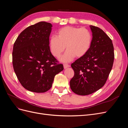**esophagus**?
I'll return each mask as SVG.
<instances>
[{"instance_id":"esophagus-1","label":"esophagus","mask_w":128,"mask_h":128,"mask_svg":"<svg viewBox=\"0 0 128 128\" xmlns=\"http://www.w3.org/2000/svg\"><path fill=\"white\" fill-rule=\"evenodd\" d=\"M69 67H70V66L69 64H64V69H66Z\"/></svg>"}]
</instances>
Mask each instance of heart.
<instances>
[{"label":"heart","mask_w":128,"mask_h":128,"mask_svg":"<svg viewBox=\"0 0 128 128\" xmlns=\"http://www.w3.org/2000/svg\"><path fill=\"white\" fill-rule=\"evenodd\" d=\"M92 40L91 33L86 28L66 26L58 31V36L50 37V48L53 56L59 58L66 46L67 51L60 60L68 62L75 56L80 58L86 55L90 48Z\"/></svg>","instance_id":"obj_1"}]
</instances>
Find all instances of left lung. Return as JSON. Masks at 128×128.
Segmentation results:
<instances>
[{"label": "left lung", "instance_id": "left-lung-1", "mask_svg": "<svg viewBox=\"0 0 128 128\" xmlns=\"http://www.w3.org/2000/svg\"><path fill=\"white\" fill-rule=\"evenodd\" d=\"M92 44L86 55L71 64L74 76L70 81L75 94L86 96L101 88L112 70L114 62V46L110 38L100 28L90 26Z\"/></svg>", "mask_w": 128, "mask_h": 128}]
</instances>
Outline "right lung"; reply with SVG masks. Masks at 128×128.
Returning a JSON list of instances; mask_svg holds the SVG:
<instances>
[{"mask_svg":"<svg viewBox=\"0 0 128 128\" xmlns=\"http://www.w3.org/2000/svg\"><path fill=\"white\" fill-rule=\"evenodd\" d=\"M52 25L40 22L28 26L18 37L12 52L13 68L27 90L43 93L52 87L55 76L64 70L52 54L49 37Z\"/></svg>","mask_w":128,"mask_h":128,"instance_id":"add662e5","label":"right lung"}]
</instances>
